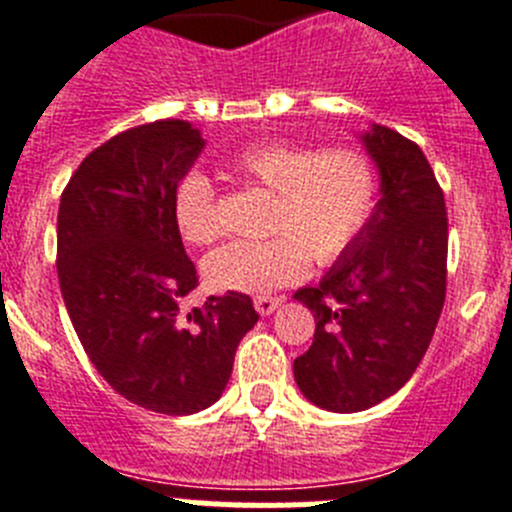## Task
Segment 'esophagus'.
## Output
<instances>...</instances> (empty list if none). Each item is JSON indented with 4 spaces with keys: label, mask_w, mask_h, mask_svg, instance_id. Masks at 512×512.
<instances>
[{
    "label": "esophagus",
    "mask_w": 512,
    "mask_h": 512,
    "mask_svg": "<svg viewBox=\"0 0 512 512\" xmlns=\"http://www.w3.org/2000/svg\"><path fill=\"white\" fill-rule=\"evenodd\" d=\"M279 305H282V297H256L253 300V307H256L259 315H271Z\"/></svg>",
    "instance_id": "obj_1"
}]
</instances>
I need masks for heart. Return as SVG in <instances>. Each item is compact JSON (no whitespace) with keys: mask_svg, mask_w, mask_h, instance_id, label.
<instances>
[{"mask_svg":"<svg viewBox=\"0 0 512 512\" xmlns=\"http://www.w3.org/2000/svg\"><path fill=\"white\" fill-rule=\"evenodd\" d=\"M243 184L269 192L264 241H235L202 264L205 282L220 292L266 295L297 282L307 256L325 266L341 259L366 228L377 202V171L359 151H315L289 143H259L230 161ZM171 217L184 241L210 246L220 238L215 187L192 169L171 192Z\"/></svg>","mask_w":512,"mask_h":512,"instance_id":"obj_1","label":"heart"}]
</instances>
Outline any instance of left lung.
Masks as SVG:
<instances>
[{
    "mask_svg": "<svg viewBox=\"0 0 512 512\" xmlns=\"http://www.w3.org/2000/svg\"><path fill=\"white\" fill-rule=\"evenodd\" d=\"M359 140L379 171L372 217L320 284L295 292L315 315L295 382L330 413H361L395 395L428 351L446 300L449 223L428 158L384 125Z\"/></svg>",
    "mask_w": 512,
    "mask_h": 512,
    "instance_id": "obj_1",
    "label": "left lung"
}]
</instances>
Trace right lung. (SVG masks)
<instances>
[{"label": "right lung", "mask_w": 512, "mask_h": 512, "mask_svg": "<svg viewBox=\"0 0 512 512\" xmlns=\"http://www.w3.org/2000/svg\"><path fill=\"white\" fill-rule=\"evenodd\" d=\"M202 148L187 120L125 130L81 161L58 207V282L81 346L117 395L164 415L220 400L235 348L259 320L241 292L182 310L197 269L171 192Z\"/></svg>", "instance_id": "1"}]
</instances>
